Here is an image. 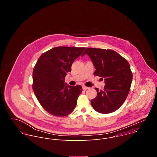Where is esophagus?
<instances>
[{
	"instance_id": "obj_1",
	"label": "esophagus",
	"mask_w": 157,
	"mask_h": 157,
	"mask_svg": "<svg viewBox=\"0 0 157 157\" xmlns=\"http://www.w3.org/2000/svg\"><path fill=\"white\" fill-rule=\"evenodd\" d=\"M82 88H83V90H86L89 89L88 87H86V86H82Z\"/></svg>"
}]
</instances>
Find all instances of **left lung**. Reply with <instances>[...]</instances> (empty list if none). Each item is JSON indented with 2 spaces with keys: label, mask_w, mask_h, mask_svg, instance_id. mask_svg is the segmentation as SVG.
Wrapping results in <instances>:
<instances>
[{
  "label": "left lung",
  "mask_w": 157,
  "mask_h": 157,
  "mask_svg": "<svg viewBox=\"0 0 157 157\" xmlns=\"http://www.w3.org/2000/svg\"><path fill=\"white\" fill-rule=\"evenodd\" d=\"M85 54L93 63L94 75L100 76L105 83L103 90L95 88L97 95L91 100L92 106L101 113L115 111L126 100L132 83V73L128 62L111 49L89 48L83 54Z\"/></svg>",
  "instance_id": "1"
}]
</instances>
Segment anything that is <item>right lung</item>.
<instances>
[{"instance_id":"right-lung-1","label":"right lung","mask_w":157,"mask_h":157,"mask_svg":"<svg viewBox=\"0 0 157 157\" xmlns=\"http://www.w3.org/2000/svg\"><path fill=\"white\" fill-rule=\"evenodd\" d=\"M85 49L81 47H55L39 58L33 73V89L40 104L49 113L64 117L74 110L82 88L80 85L69 86L65 79L71 71L74 61Z\"/></svg>"}]
</instances>
